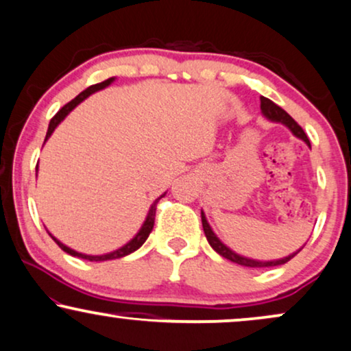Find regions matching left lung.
Masks as SVG:
<instances>
[{
  "mask_svg": "<svg viewBox=\"0 0 351 351\" xmlns=\"http://www.w3.org/2000/svg\"><path fill=\"white\" fill-rule=\"evenodd\" d=\"M261 110H263V113H264L265 118H269L270 121H277V123L285 124L288 130L293 132L296 137L303 139L304 143L308 144L309 147H311V143H309L308 136H306V132L303 131V128H301L300 124L296 123L295 119L291 118L290 114L285 112V110L280 108V106H278V105H275L272 100L265 99V97H261ZM201 219H202L204 233H206V238H207L208 245L214 247V251L219 252L220 256H223L225 259L232 261V263H237L239 265H246V267H275V265H282V264L288 263V261L293 259V257L300 252V251L298 252H293V254H291V256L283 257V259H278V261H254V259H247V257H243V256L237 254V252H233L232 250H230V247L225 246L223 243H221L220 239L215 237V233L212 232L210 225L207 223L204 212H201Z\"/></svg>",
  "mask_w": 351,
  "mask_h": 351,
  "instance_id": "1",
  "label": "left lung"
}]
</instances>
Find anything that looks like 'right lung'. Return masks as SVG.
<instances>
[{
    "label": "right lung",
    "mask_w": 351,
    "mask_h": 351,
    "mask_svg": "<svg viewBox=\"0 0 351 351\" xmlns=\"http://www.w3.org/2000/svg\"><path fill=\"white\" fill-rule=\"evenodd\" d=\"M114 81V77H110V79H106V81H104V82H100V84H95V86H90V87H87L86 90L84 92H81V94H79L76 99L74 100H71L69 104H66L63 108L60 110V112H58L55 117L51 118V121H50V124H48V131H47V137H45V141L48 139V137L51 136V132L55 131V128L58 126V124H60L61 121H63V119L66 118V114H68L71 110L73 108H76V106L81 104L82 100H86L88 95L90 94H94V92H97V90H101V88H105L106 86H110V84H112ZM37 168H38V165H37ZM163 196H165V194H163ZM163 196H160V197H163ZM160 197L157 199V201H155L154 204H152V207H150V210H149V214H147V219H145V221H144V225L143 227H141V230H139V233L136 234L134 238L131 239L130 243H126V245H124L123 247H119V250H117V251H113V252H108V254H101V256H87V254H82V252H77V251H74V250H71V247H68V246H64L63 243H60L58 241V239L55 238V237H50L55 239V243L58 246L61 247V250H63L64 252H68V254H71V256H74V257H81V259H87V261H95V263H99V261H110V259H119V257H124V256H128V254H131V252H134L136 250H139L141 246L144 245L145 243V239L149 238V234H150V232H152V228H154V221H155V210H157V202L160 201Z\"/></svg>",
    "instance_id": "add662e5"
}]
</instances>
